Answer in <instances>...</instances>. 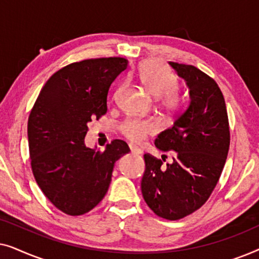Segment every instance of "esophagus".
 <instances>
[{
  "label": "esophagus",
  "instance_id": "esophagus-1",
  "mask_svg": "<svg viewBox=\"0 0 259 259\" xmlns=\"http://www.w3.org/2000/svg\"><path fill=\"white\" fill-rule=\"evenodd\" d=\"M130 150H131V152H132L133 154H141L140 148L133 146V145H130Z\"/></svg>",
  "mask_w": 259,
  "mask_h": 259
}]
</instances>
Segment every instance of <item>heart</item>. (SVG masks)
Here are the masks:
<instances>
[{"instance_id": "1", "label": "heart", "mask_w": 259, "mask_h": 259, "mask_svg": "<svg viewBox=\"0 0 259 259\" xmlns=\"http://www.w3.org/2000/svg\"><path fill=\"white\" fill-rule=\"evenodd\" d=\"M140 82L153 97L160 98V104L166 111L176 112L183 102L177 90L178 77L160 62L144 63L138 72ZM158 123L151 119H128L121 125V132L133 143H141L150 134L157 132Z\"/></svg>"}]
</instances>
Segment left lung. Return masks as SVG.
<instances>
[{
	"mask_svg": "<svg viewBox=\"0 0 259 259\" xmlns=\"http://www.w3.org/2000/svg\"><path fill=\"white\" fill-rule=\"evenodd\" d=\"M189 87L190 104L173 126L162 131L155 147L175 151L172 164L145 154L141 192L159 217L178 221L193 213L211 196L230 146L228 112L215 81L197 67L168 62Z\"/></svg>",
	"mask_w": 259,
	"mask_h": 259,
	"instance_id": "left-lung-1",
	"label": "left lung"
}]
</instances>
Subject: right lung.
<instances>
[{"mask_svg": "<svg viewBox=\"0 0 259 259\" xmlns=\"http://www.w3.org/2000/svg\"><path fill=\"white\" fill-rule=\"evenodd\" d=\"M123 58L70 63L53 74L29 119L31 169L38 187L63 213L90 212L107 193L114 164L130 152L115 139L100 152L84 145L88 122L107 112L109 87L127 68Z\"/></svg>", "mask_w": 259, "mask_h": 259, "instance_id": "add662e5", "label": "right lung"}]
</instances>
